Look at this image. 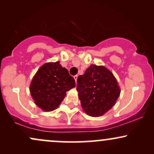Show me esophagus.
Instances as JSON below:
<instances>
[{"label": "esophagus", "instance_id": "1", "mask_svg": "<svg viewBox=\"0 0 154 154\" xmlns=\"http://www.w3.org/2000/svg\"><path fill=\"white\" fill-rule=\"evenodd\" d=\"M77 77H78V76L77 75H75V76H74V79H75V82H76V83H77Z\"/></svg>", "mask_w": 154, "mask_h": 154}]
</instances>
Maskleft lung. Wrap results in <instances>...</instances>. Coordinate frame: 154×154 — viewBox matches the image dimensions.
<instances>
[{
    "instance_id": "obj_1",
    "label": "left lung",
    "mask_w": 154,
    "mask_h": 154,
    "mask_svg": "<svg viewBox=\"0 0 154 154\" xmlns=\"http://www.w3.org/2000/svg\"><path fill=\"white\" fill-rule=\"evenodd\" d=\"M77 90L83 110L92 117L103 116L112 108L120 93L113 74L95 64L77 77Z\"/></svg>"
}]
</instances>
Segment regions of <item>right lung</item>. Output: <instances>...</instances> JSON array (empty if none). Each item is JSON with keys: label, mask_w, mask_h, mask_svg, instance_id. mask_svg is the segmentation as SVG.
I'll list each match as a JSON object with an SVG mask.
<instances>
[{"label": "right lung", "mask_w": 154, "mask_h": 154, "mask_svg": "<svg viewBox=\"0 0 154 154\" xmlns=\"http://www.w3.org/2000/svg\"><path fill=\"white\" fill-rule=\"evenodd\" d=\"M75 87V79L59 62H49L41 66L33 77L30 92L37 106L52 111L62 103L66 91Z\"/></svg>", "instance_id": "1"}]
</instances>
